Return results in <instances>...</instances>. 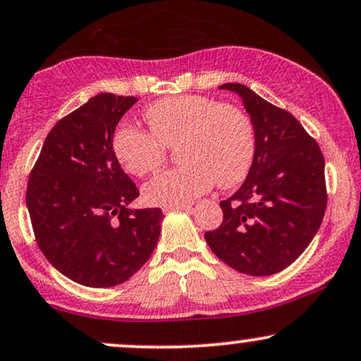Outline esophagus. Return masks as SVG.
<instances>
[{
	"label": "esophagus",
	"mask_w": 361,
	"mask_h": 361,
	"mask_svg": "<svg viewBox=\"0 0 361 361\" xmlns=\"http://www.w3.org/2000/svg\"><path fill=\"white\" fill-rule=\"evenodd\" d=\"M190 205H180V207H164V214H171V212H188Z\"/></svg>",
	"instance_id": "1"
}]
</instances>
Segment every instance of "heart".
<instances>
[{"mask_svg":"<svg viewBox=\"0 0 361 361\" xmlns=\"http://www.w3.org/2000/svg\"><path fill=\"white\" fill-rule=\"evenodd\" d=\"M149 133L121 126L112 136L117 161L131 175L145 176L163 163L164 147L176 146L178 168L159 173L145 186L149 205L180 207L212 183L232 188L254 161L255 134L249 116L230 104L203 95L164 97L146 107Z\"/></svg>","mask_w":361,"mask_h":361,"instance_id":"1","label":"heart"}]
</instances>
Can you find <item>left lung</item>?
I'll use <instances>...</instances> for the list:
<instances>
[{
  "label": "left lung",
  "mask_w": 361,
  "mask_h": 361,
  "mask_svg": "<svg viewBox=\"0 0 361 361\" xmlns=\"http://www.w3.org/2000/svg\"><path fill=\"white\" fill-rule=\"evenodd\" d=\"M237 94L255 134L254 161L245 181L220 202L224 222L205 233L227 266L247 276H271L296 260L319 230L326 210L324 158L318 142L288 111L242 84Z\"/></svg>",
  "instance_id": "obj_1"
}]
</instances>
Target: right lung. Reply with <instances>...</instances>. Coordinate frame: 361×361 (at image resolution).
I'll list each match as a JSON object with an SVG mask.
<instances>
[{
  "mask_svg": "<svg viewBox=\"0 0 361 361\" xmlns=\"http://www.w3.org/2000/svg\"><path fill=\"white\" fill-rule=\"evenodd\" d=\"M137 102L94 95L60 119L30 175L35 238L56 271L87 288L123 284L147 262L161 233L159 208H131L139 190L121 168L112 136Z\"/></svg>",
  "mask_w": 361,
  "mask_h": 361,
  "instance_id": "right-lung-1",
  "label": "right lung"
}]
</instances>
